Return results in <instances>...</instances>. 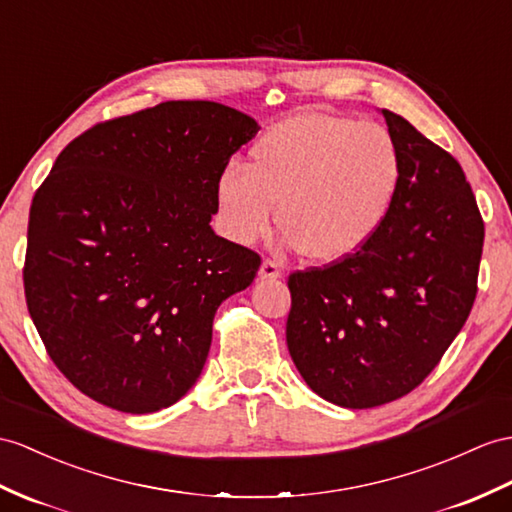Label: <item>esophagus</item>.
Segmentation results:
<instances>
[{"instance_id": "obj_1", "label": "esophagus", "mask_w": 512, "mask_h": 512, "mask_svg": "<svg viewBox=\"0 0 512 512\" xmlns=\"http://www.w3.org/2000/svg\"><path fill=\"white\" fill-rule=\"evenodd\" d=\"M258 276H260V280H276V278L282 276L280 265L276 263V260H263Z\"/></svg>"}]
</instances>
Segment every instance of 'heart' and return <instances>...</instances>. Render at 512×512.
I'll return each mask as SVG.
<instances>
[{
	"label": "heart",
	"instance_id": "b5f03b06",
	"mask_svg": "<svg viewBox=\"0 0 512 512\" xmlns=\"http://www.w3.org/2000/svg\"><path fill=\"white\" fill-rule=\"evenodd\" d=\"M402 184L404 156L389 130L304 112L260 136L247 167L223 169L215 197L221 228L234 243L258 241L280 202L284 243L317 263H341L376 239Z\"/></svg>",
	"mask_w": 512,
	"mask_h": 512
}]
</instances>
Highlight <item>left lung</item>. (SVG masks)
I'll return each instance as SVG.
<instances>
[{
  "instance_id": "1",
  "label": "left lung",
  "mask_w": 512,
  "mask_h": 512,
  "mask_svg": "<svg viewBox=\"0 0 512 512\" xmlns=\"http://www.w3.org/2000/svg\"><path fill=\"white\" fill-rule=\"evenodd\" d=\"M382 115L404 156L389 219L352 258L289 276L293 363L310 389L343 408L417 389L478 293L484 221L463 167L404 117Z\"/></svg>"
}]
</instances>
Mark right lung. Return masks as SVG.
Wrapping results in <instances>:
<instances>
[{
  "mask_svg": "<svg viewBox=\"0 0 512 512\" xmlns=\"http://www.w3.org/2000/svg\"><path fill=\"white\" fill-rule=\"evenodd\" d=\"M260 130L184 99L97 123L36 189L23 286L49 358L91 400L145 415L204 369L219 304L260 256L210 228L215 184Z\"/></svg>",
  "mask_w": 512,
  "mask_h": 512,
  "instance_id": "right-lung-1",
  "label": "right lung"
}]
</instances>
